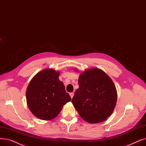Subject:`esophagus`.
<instances>
[{"instance_id": "34e87169", "label": "esophagus", "mask_w": 146, "mask_h": 146, "mask_svg": "<svg viewBox=\"0 0 146 146\" xmlns=\"http://www.w3.org/2000/svg\"><path fill=\"white\" fill-rule=\"evenodd\" d=\"M70 96L71 98H72L73 97V96H74V93L73 92H70Z\"/></svg>"}]
</instances>
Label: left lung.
Returning a JSON list of instances; mask_svg holds the SVG:
<instances>
[{
	"instance_id": "1",
	"label": "left lung",
	"mask_w": 146,
	"mask_h": 146,
	"mask_svg": "<svg viewBox=\"0 0 146 146\" xmlns=\"http://www.w3.org/2000/svg\"><path fill=\"white\" fill-rule=\"evenodd\" d=\"M78 84L72 102L79 115L89 123L104 121L116 104L117 92L112 80L103 71L92 68L80 74Z\"/></svg>"
}]
</instances>
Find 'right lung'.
I'll use <instances>...</instances> for the list:
<instances>
[{
	"mask_svg": "<svg viewBox=\"0 0 146 146\" xmlns=\"http://www.w3.org/2000/svg\"><path fill=\"white\" fill-rule=\"evenodd\" d=\"M59 72L45 69L36 74L30 81L26 91L29 109L42 120L55 118L63 106L71 101L65 86L59 79Z\"/></svg>",
	"mask_w": 146,
	"mask_h": 146,
	"instance_id": "1",
	"label": "right lung"
}]
</instances>
